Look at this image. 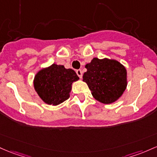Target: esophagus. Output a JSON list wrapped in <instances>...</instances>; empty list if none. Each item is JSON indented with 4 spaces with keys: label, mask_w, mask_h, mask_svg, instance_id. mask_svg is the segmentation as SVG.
I'll list each match as a JSON object with an SVG mask.
<instances>
[{
    "label": "esophagus",
    "mask_w": 157,
    "mask_h": 157,
    "mask_svg": "<svg viewBox=\"0 0 157 157\" xmlns=\"http://www.w3.org/2000/svg\"><path fill=\"white\" fill-rule=\"evenodd\" d=\"M76 73H77V75H78V77H80V79L82 78V72L81 70H80V69L77 70V71H76Z\"/></svg>",
    "instance_id": "esophagus-1"
}]
</instances>
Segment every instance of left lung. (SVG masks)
Returning a JSON list of instances; mask_svg holds the SVG:
<instances>
[{"label":"left lung","instance_id":"1","mask_svg":"<svg viewBox=\"0 0 157 157\" xmlns=\"http://www.w3.org/2000/svg\"><path fill=\"white\" fill-rule=\"evenodd\" d=\"M82 81L86 82L92 96L99 102L109 104L121 97L127 86L126 68L115 59L93 58L85 65Z\"/></svg>","mask_w":157,"mask_h":157}]
</instances>
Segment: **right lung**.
I'll return each instance as SVG.
<instances>
[{"label":"right lung","instance_id":"right-lung-1","mask_svg":"<svg viewBox=\"0 0 157 157\" xmlns=\"http://www.w3.org/2000/svg\"><path fill=\"white\" fill-rule=\"evenodd\" d=\"M79 79L73 69L53 63L37 72L33 86L45 104L56 106L69 98L72 83Z\"/></svg>","mask_w":157,"mask_h":157}]
</instances>
